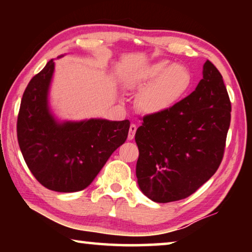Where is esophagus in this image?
<instances>
[{
	"mask_svg": "<svg viewBox=\"0 0 252 252\" xmlns=\"http://www.w3.org/2000/svg\"><path fill=\"white\" fill-rule=\"evenodd\" d=\"M135 131H136V126L134 123H131L130 125V129H129V134H127V139L132 140L134 138V134H135Z\"/></svg>",
	"mask_w": 252,
	"mask_h": 252,
	"instance_id": "34e87169",
	"label": "esophagus"
}]
</instances>
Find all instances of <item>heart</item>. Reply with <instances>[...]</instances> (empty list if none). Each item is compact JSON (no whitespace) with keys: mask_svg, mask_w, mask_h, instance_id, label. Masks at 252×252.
<instances>
[{"mask_svg":"<svg viewBox=\"0 0 252 252\" xmlns=\"http://www.w3.org/2000/svg\"><path fill=\"white\" fill-rule=\"evenodd\" d=\"M191 71L180 63L158 60L135 71L126 80V88L141 91L139 106L144 113L163 112L185 96L192 85Z\"/></svg>","mask_w":252,"mask_h":252,"instance_id":"b5f03b06","label":"heart"}]
</instances>
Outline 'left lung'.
<instances>
[{
    "mask_svg": "<svg viewBox=\"0 0 252 252\" xmlns=\"http://www.w3.org/2000/svg\"><path fill=\"white\" fill-rule=\"evenodd\" d=\"M195 90L163 112L148 114L135 132L140 190L167 203L195 192L222 161L231 103L218 69L207 60Z\"/></svg>",
    "mask_w": 252,
    "mask_h": 252,
    "instance_id": "left-lung-1",
    "label": "left lung"
}]
</instances>
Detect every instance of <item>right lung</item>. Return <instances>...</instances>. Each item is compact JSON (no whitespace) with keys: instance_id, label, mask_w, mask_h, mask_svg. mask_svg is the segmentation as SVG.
I'll list each match as a JSON object with an SVG mask.
<instances>
[{"instance_id":"right-lung-1","label":"right lung","mask_w":252,"mask_h":252,"mask_svg":"<svg viewBox=\"0 0 252 252\" xmlns=\"http://www.w3.org/2000/svg\"><path fill=\"white\" fill-rule=\"evenodd\" d=\"M53 73L51 60L25 89L18 141L25 163L42 186L58 192H76L91 185L111 155L126 142L130 122L59 121L49 106Z\"/></svg>"}]
</instances>
